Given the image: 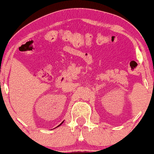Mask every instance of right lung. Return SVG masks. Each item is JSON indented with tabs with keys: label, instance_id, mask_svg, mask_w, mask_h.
<instances>
[{
	"label": "right lung",
	"instance_id": "add662e5",
	"mask_svg": "<svg viewBox=\"0 0 154 154\" xmlns=\"http://www.w3.org/2000/svg\"><path fill=\"white\" fill-rule=\"evenodd\" d=\"M63 123V122H62ZM62 123H61V124H62Z\"/></svg>",
	"mask_w": 154,
	"mask_h": 154
}]
</instances>
